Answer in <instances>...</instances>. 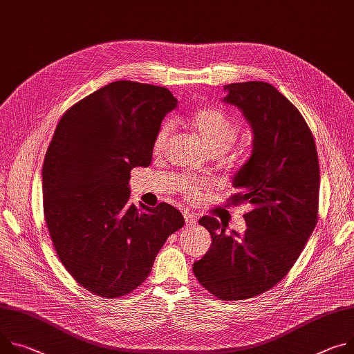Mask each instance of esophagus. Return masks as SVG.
<instances>
[{"label": "esophagus", "mask_w": 354, "mask_h": 354, "mask_svg": "<svg viewBox=\"0 0 354 354\" xmlns=\"http://www.w3.org/2000/svg\"><path fill=\"white\" fill-rule=\"evenodd\" d=\"M183 217H185V221H186L187 226H195L196 221H198V216L194 212H189V210L183 212Z\"/></svg>", "instance_id": "1"}]
</instances>
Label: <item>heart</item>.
<instances>
[{"mask_svg":"<svg viewBox=\"0 0 354 354\" xmlns=\"http://www.w3.org/2000/svg\"><path fill=\"white\" fill-rule=\"evenodd\" d=\"M189 124L213 153L226 151L234 142L240 131L239 120L218 107H202L196 110L189 117ZM171 134V122H164L158 128L152 142V151L155 155L164 153ZM212 187L213 182L207 178L182 176L179 180V189L189 198H198L202 192Z\"/></svg>","mask_w":354,"mask_h":354,"instance_id":"1","label":"heart"}]
</instances>
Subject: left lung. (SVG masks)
I'll list each match as a JSON object with an SVG mask.
<instances>
[{
  "instance_id": "8db88e82",
  "label": "left lung",
  "mask_w": 354,
  "mask_h": 354,
  "mask_svg": "<svg viewBox=\"0 0 354 354\" xmlns=\"http://www.w3.org/2000/svg\"><path fill=\"white\" fill-rule=\"evenodd\" d=\"M224 103L237 106L252 128V153L236 174L227 202L247 205V230L226 234L213 216L199 220L212 245L194 274L221 301L264 294L299 259L319 216V160L299 110L266 82L224 86Z\"/></svg>"
}]
</instances>
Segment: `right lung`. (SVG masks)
I'll return each instance as SVG.
<instances>
[{
	"label": "right lung",
	"mask_w": 354,
	"mask_h": 354,
	"mask_svg": "<svg viewBox=\"0 0 354 354\" xmlns=\"http://www.w3.org/2000/svg\"><path fill=\"white\" fill-rule=\"evenodd\" d=\"M176 103L167 87L118 80L57 122L42 168L44 216L57 259L93 295L133 292L183 227L182 213L165 202H128L131 169L151 164L153 137Z\"/></svg>",
	"instance_id": "obj_1"
}]
</instances>
